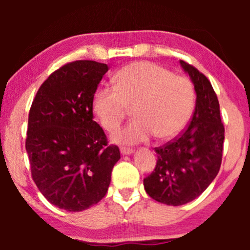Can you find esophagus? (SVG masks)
<instances>
[{
    "instance_id": "obj_1",
    "label": "esophagus",
    "mask_w": 250,
    "mask_h": 250,
    "mask_svg": "<svg viewBox=\"0 0 250 250\" xmlns=\"http://www.w3.org/2000/svg\"><path fill=\"white\" fill-rule=\"evenodd\" d=\"M133 152H134V151H133V149H129V148H121V153H122L123 156L132 155Z\"/></svg>"
}]
</instances>
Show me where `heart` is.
<instances>
[{
    "label": "heart",
    "mask_w": 250,
    "mask_h": 250,
    "mask_svg": "<svg viewBox=\"0 0 250 250\" xmlns=\"http://www.w3.org/2000/svg\"><path fill=\"white\" fill-rule=\"evenodd\" d=\"M116 86H100L93 94L92 108L105 131L116 129L133 107L134 119L114 132L111 141L138 145L157 134L168 140L180 134L192 115L194 91L191 82L173 75L159 64L140 61L116 74Z\"/></svg>",
    "instance_id": "obj_1"
}]
</instances>
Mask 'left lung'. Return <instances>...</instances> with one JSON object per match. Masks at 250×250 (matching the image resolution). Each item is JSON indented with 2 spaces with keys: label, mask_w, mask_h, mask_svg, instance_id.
I'll list each match as a JSON object with an SVG mask.
<instances>
[{
  "label": "left lung",
  "mask_w": 250,
  "mask_h": 250,
  "mask_svg": "<svg viewBox=\"0 0 250 250\" xmlns=\"http://www.w3.org/2000/svg\"><path fill=\"white\" fill-rule=\"evenodd\" d=\"M196 92V108L188 128L166 146L156 148V168L143 180L146 192L168 206H181L200 196L220 170L224 126L220 104L204 74L180 60Z\"/></svg>",
  "instance_id": "8db88e82"
}]
</instances>
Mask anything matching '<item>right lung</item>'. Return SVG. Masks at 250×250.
Wrapping results in <instances>:
<instances>
[{"instance_id":"1","label":"right lung","mask_w":250,"mask_h":250,"mask_svg":"<svg viewBox=\"0 0 250 250\" xmlns=\"http://www.w3.org/2000/svg\"><path fill=\"white\" fill-rule=\"evenodd\" d=\"M108 64L78 60L41 85L28 116L26 150L32 176L51 204L68 211L97 205L121 159L93 121L92 100Z\"/></svg>"}]
</instances>
